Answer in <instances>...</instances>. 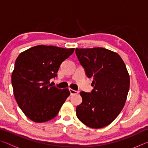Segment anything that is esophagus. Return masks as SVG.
Masks as SVG:
<instances>
[{
	"label": "esophagus",
	"mask_w": 148,
	"mask_h": 148,
	"mask_svg": "<svg viewBox=\"0 0 148 148\" xmlns=\"http://www.w3.org/2000/svg\"><path fill=\"white\" fill-rule=\"evenodd\" d=\"M69 91H70V92H71V95H76V94H78L79 93V91H75V90L72 89H70Z\"/></svg>",
	"instance_id": "obj_1"
}]
</instances>
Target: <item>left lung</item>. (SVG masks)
I'll list each match as a JSON object with an SVG mask.
<instances>
[{
    "instance_id": "1",
    "label": "left lung",
    "mask_w": 148,
    "mask_h": 148,
    "mask_svg": "<svg viewBox=\"0 0 148 148\" xmlns=\"http://www.w3.org/2000/svg\"><path fill=\"white\" fill-rule=\"evenodd\" d=\"M76 54L93 86L91 92H80L82 102L76 107V116L87 127L102 128L123 108L130 86L129 72L121 57L109 49L76 48Z\"/></svg>"
}]
</instances>
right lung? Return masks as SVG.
Here are the masks:
<instances>
[{
  "mask_svg": "<svg viewBox=\"0 0 148 148\" xmlns=\"http://www.w3.org/2000/svg\"><path fill=\"white\" fill-rule=\"evenodd\" d=\"M74 48L39 45L17 57L12 74L15 99L24 114L36 123L48 121L58 114L71 92L51 86L60 65Z\"/></svg>",
  "mask_w": 148,
  "mask_h": 148,
  "instance_id": "right-lung-1",
  "label": "right lung"
}]
</instances>
